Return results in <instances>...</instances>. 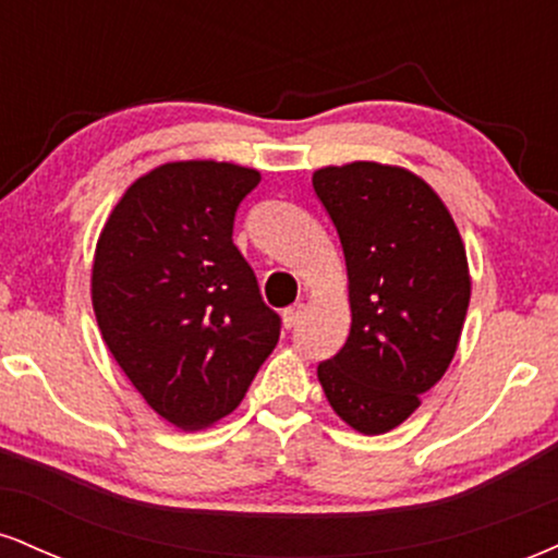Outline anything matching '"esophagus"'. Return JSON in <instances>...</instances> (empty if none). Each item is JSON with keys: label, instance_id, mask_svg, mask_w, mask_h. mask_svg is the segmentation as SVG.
Listing matches in <instances>:
<instances>
[{"label": "esophagus", "instance_id": "obj_1", "mask_svg": "<svg viewBox=\"0 0 558 558\" xmlns=\"http://www.w3.org/2000/svg\"><path fill=\"white\" fill-rule=\"evenodd\" d=\"M301 315H304V304H293L288 306V310L283 312V325L288 330L296 328V325L301 323Z\"/></svg>", "mask_w": 558, "mask_h": 558}]
</instances>
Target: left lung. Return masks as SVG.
Instances as JSON below:
<instances>
[{"mask_svg":"<svg viewBox=\"0 0 558 558\" xmlns=\"http://www.w3.org/2000/svg\"><path fill=\"white\" fill-rule=\"evenodd\" d=\"M341 239L351 330L319 362L330 407L364 435L401 425L457 354L470 306L462 235L422 178L377 162L312 175Z\"/></svg>","mask_w":558,"mask_h":558,"instance_id":"obj_1","label":"left lung"}]
</instances>
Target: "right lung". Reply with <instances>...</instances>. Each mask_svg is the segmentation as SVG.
I'll list each match as a JSON object with an SVG mask.
<instances>
[{
  "label": "right lung",
  "instance_id": "1",
  "mask_svg": "<svg viewBox=\"0 0 558 558\" xmlns=\"http://www.w3.org/2000/svg\"><path fill=\"white\" fill-rule=\"evenodd\" d=\"M259 181L230 162H168L125 191L96 243L101 338L146 403L183 430L233 412L280 338L233 243L235 213Z\"/></svg>",
  "mask_w": 558,
  "mask_h": 558
}]
</instances>
